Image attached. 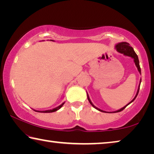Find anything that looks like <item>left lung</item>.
I'll return each mask as SVG.
<instances>
[{"mask_svg": "<svg viewBox=\"0 0 154 154\" xmlns=\"http://www.w3.org/2000/svg\"><path fill=\"white\" fill-rule=\"evenodd\" d=\"M116 50L118 51V52L121 54H123L124 56H129V57H131V58L134 60V62L135 65H136V66L138 69V71L139 72V73L141 75V71H140V65H139V58H138V56L137 55V54L135 53V51H134V49L132 48L131 46L130 45V44L128 43H126V42H121V43H119L118 44H116ZM140 83H141V79H140V83H139V87H138V90H137V92L136 95H135L134 98L132 99V100L130 101L129 103H128L126 106H124V107H122V109H119V110H117V111H111V112H109V111H103V110H101V109H98V107H96V106L94 105V104L92 103V101H91L90 98L89 97V95H88V94L87 93V96H88V100H89L90 103L91 104V105H92L93 107H94L96 109H97L98 111H101V112H103V113H118V112L119 111H122V110H124V109L126 107V106L130 105V103L133 102V101L135 100V98H137V96L138 95V94H139V88H140Z\"/></svg>", "mask_w": 154, "mask_h": 154, "instance_id": "1", "label": "left lung"}]
</instances>
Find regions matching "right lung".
I'll return each instance as SVG.
<instances>
[{"label":"right lung","instance_id":"right-lung-1","mask_svg":"<svg viewBox=\"0 0 154 154\" xmlns=\"http://www.w3.org/2000/svg\"><path fill=\"white\" fill-rule=\"evenodd\" d=\"M50 41H54L53 40H50ZM64 104V102L63 103H62L60 105H59L58 106H57V107L54 108V109H49V110H46V111H36V110H34V111H35L36 112H40V113H52V112H54V111H56L59 110V109H60L62 106H63Z\"/></svg>","mask_w":154,"mask_h":154}]
</instances>
